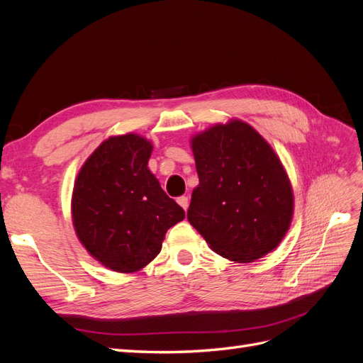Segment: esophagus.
I'll return each instance as SVG.
<instances>
[{
	"label": "esophagus",
	"instance_id": "34e87169",
	"mask_svg": "<svg viewBox=\"0 0 363 363\" xmlns=\"http://www.w3.org/2000/svg\"><path fill=\"white\" fill-rule=\"evenodd\" d=\"M177 203L184 208V212L186 211H188V207H189V199H188V196H179V199H177Z\"/></svg>",
	"mask_w": 363,
	"mask_h": 363
}]
</instances>
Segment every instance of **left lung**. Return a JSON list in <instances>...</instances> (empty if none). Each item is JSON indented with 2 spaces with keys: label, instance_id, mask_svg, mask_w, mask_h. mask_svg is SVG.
<instances>
[{
  "label": "left lung",
  "instance_id": "1",
  "mask_svg": "<svg viewBox=\"0 0 363 363\" xmlns=\"http://www.w3.org/2000/svg\"><path fill=\"white\" fill-rule=\"evenodd\" d=\"M200 183L191 225L216 255L251 263L276 250L294 216V191L277 152L259 131L232 118L191 136Z\"/></svg>",
  "mask_w": 363,
  "mask_h": 363
}]
</instances>
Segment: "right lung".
Segmentation results:
<instances>
[{"label": "right lung", "mask_w": 363, "mask_h": 363, "mask_svg": "<svg viewBox=\"0 0 363 363\" xmlns=\"http://www.w3.org/2000/svg\"><path fill=\"white\" fill-rule=\"evenodd\" d=\"M151 151V140L138 133L111 136L75 177V235L107 269L131 274L145 268L160 252L168 228L184 219L148 168Z\"/></svg>", "instance_id": "right-lung-1"}]
</instances>
